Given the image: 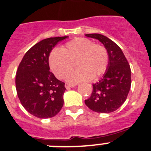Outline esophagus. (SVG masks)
I'll return each instance as SVG.
<instances>
[{"instance_id": "esophagus-1", "label": "esophagus", "mask_w": 151, "mask_h": 151, "mask_svg": "<svg viewBox=\"0 0 151 151\" xmlns=\"http://www.w3.org/2000/svg\"><path fill=\"white\" fill-rule=\"evenodd\" d=\"M74 86H75V84H71V83H66L65 84V86L66 88H71V87Z\"/></svg>"}]
</instances>
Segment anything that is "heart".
Here are the masks:
<instances>
[{
    "label": "heart",
    "mask_w": 151,
    "mask_h": 151,
    "mask_svg": "<svg viewBox=\"0 0 151 151\" xmlns=\"http://www.w3.org/2000/svg\"><path fill=\"white\" fill-rule=\"evenodd\" d=\"M109 53L104 46L94 44L86 38H76L65 44L61 50H53L49 56L51 71L58 79L77 83L92 80L104 74L109 65Z\"/></svg>",
    "instance_id": "1"
}]
</instances>
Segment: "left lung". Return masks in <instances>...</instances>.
<instances>
[{"label": "left lung", "instance_id": "8db88e82", "mask_svg": "<svg viewBox=\"0 0 151 151\" xmlns=\"http://www.w3.org/2000/svg\"><path fill=\"white\" fill-rule=\"evenodd\" d=\"M98 39L109 53L106 71L99 82L93 84V90L86 105L94 112L109 113L118 109L127 98L131 86L130 67L120 47L113 41L98 33L86 34Z\"/></svg>", "mask_w": 151, "mask_h": 151}]
</instances>
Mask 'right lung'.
<instances>
[{
  "label": "right lung",
  "instance_id": "add662e5",
  "mask_svg": "<svg viewBox=\"0 0 151 151\" xmlns=\"http://www.w3.org/2000/svg\"><path fill=\"white\" fill-rule=\"evenodd\" d=\"M63 37L43 39L31 47L21 61L15 77L17 95L31 115L39 118L55 116L63 106L65 83L50 71V53Z\"/></svg>",
  "mask_w": 151,
  "mask_h": 151
}]
</instances>
